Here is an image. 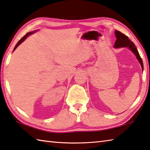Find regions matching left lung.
<instances>
[{"label": "left lung", "instance_id": "1", "mask_svg": "<svg viewBox=\"0 0 150 150\" xmlns=\"http://www.w3.org/2000/svg\"><path fill=\"white\" fill-rule=\"evenodd\" d=\"M115 37L117 38V39L115 40V45H114V48H124V47L129 48L130 50L134 53L136 57H137L138 62H140L142 69V71H143L144 66H143L142 59L139 53H138V51L137 50V47H136L135 45L133 43L132 41H131V40L129 39V37L126 36L125 35H124L123 33H121L120 31L115 30Z\"/></svg>", "mask_w": 150, "mask_h": 150}]
</instances>
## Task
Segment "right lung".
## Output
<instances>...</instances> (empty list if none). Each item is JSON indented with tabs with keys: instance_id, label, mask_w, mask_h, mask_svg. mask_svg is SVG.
<instances>
[{
	"instance_id": "1",
	"label": "right lung",
	"mask_w": 150,
	"mask_h": 150,
	"mask_svg": "<svg viewBox=\"0 0 150 150\" xmlns=\"http://www.w3.org/2000/svg\"><path fill=\"white\" fill-rule=\"evenodd\" d=\"M36 31H31V32H29V33H27V34L25 35V36H24V37H23L22 38H21V39L20 40H19V41L18 42L17 44H16V45L15 46L14 48H13V52L14 51V50H16V48H17V47H18V46L21 44V43H22V42L24 41V40H25L27 39V38H28V37L29 36V35H32L33 33H35V32H36Z\"/></svg>"
}]
</instances>
